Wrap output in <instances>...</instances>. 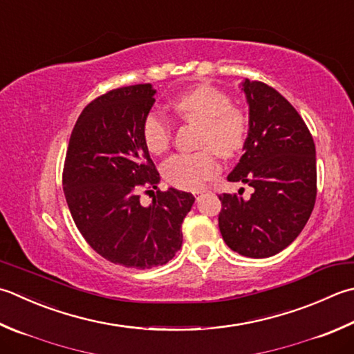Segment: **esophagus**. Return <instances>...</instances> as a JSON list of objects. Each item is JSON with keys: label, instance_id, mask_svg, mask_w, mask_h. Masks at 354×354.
Returning <instances> with one entry per match:
<instances>
[{"label": "esophagus", "instance_id": "34e87169", "mask_svg": "<svg viewBox=\"0 0 354 354\" xmlns=\"http://www.w3.org/2000/svg\"><path fill=\"white\" fill-rule=\"evenodd\" d=\"M205 192H207V190H195V192H193V195H195V198H199L201 195H204Z\"/></svg>", "mask_w": 354, "mask_h": 354}]
</instances>
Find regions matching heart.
I'll list each match as a JSON object with an SVG mask.
<instances>
[{
  "label": "heart",
  "mask_w": 354,
  "mask_h": 354,
  "mask_svg": "<svg viewBox=\"0 0 354 354\" xmlns=\"http://www.w3.org/2000/svg\"><path fill=\"white\" fill-rule=\"evenodd\" d=\"M171 109L179 120L198 127L195 153H178L162 165V175L178 189L196 190L219 171L216 153L236 158L244 150L250 131L248 115L234 106L230 95L212 86H198L173 100ZM170 124L155 112L142 122V138L151 153H162L171 142Z\"/></svg>",
  "instance_id": "obj_1"
}]
</instances>
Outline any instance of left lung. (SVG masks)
<instances>
[{
  "label": "left lung",
  "instance_id": "obj_1",
  "mask_svg": "<svg viewBox=\"0 0 354 354\" xmlns=\"http://www.w3.org/2000/svg\"><path fill=\"white\" fill-rule=\"evenodd\" d=\"M250 131L245 153L228 175L230 183L253 187L250 198L221 193L219 230L233 252L268 258L297 238L313 212L316 149L302 116L262 81H245Z\"/></svg>",
  "mask_w": 354,
  "mask_h": 354
}]
</instances>
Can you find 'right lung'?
<instances>
[{"instance_id":"obj_1","label":"right lung","mask_w":354,"mask_h":354,"mask_svg":"<svg viewBox=\"0 0 354 354\" xmlns=\"http://www.w3.org/2000/svg\"><path fill=\"white\" fill-rule=\"evenodd\" d=\"M153 95L150 84H136L88 102L62 169V189L82 238L104 259L127 268L167 264L183 245V221L195 203L192 193L158 189L159 173L142 138ZM141 194L154 196L150 206L140 204Z\"/></svg>"}]
</instances>
